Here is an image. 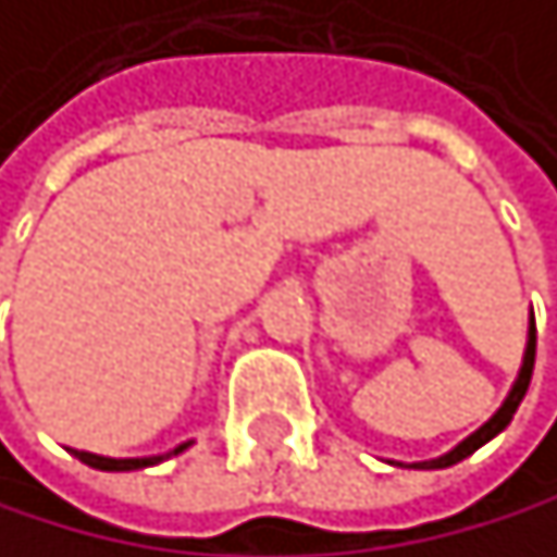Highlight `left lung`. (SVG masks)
I'll return each instance as SVG.
<instances>
[{"mask_svg": "<svg viewBox=\"0 0 557 557\" xmlns=\"http://www.w3.org/2000/svg\"><path fill=\"white\" fill-rule=\"evenodd\" d=\"M534 347H537V330H534V323H531V339H528V354H524V368H521V374H517V384H513V391L507 395V401H504V408L490 419L483 429H476L470 438H462L459 446L453 449V453H446V456H438V459H429V462H414V470H442V466H453V462H459V459H466V456H473L483 442H490L497 432H504L507 425H510V419H513V411H517V405L524 401V395H528V384H531V374H534Z\"/></svg>", "mask_w": 557, "mask_h": 557, "instance_id": "8db88e82", "label": "left lung"}]
</instances>
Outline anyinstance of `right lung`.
I'll return each mask as SVG.
<instances>
[{"label": "right lung", "instance_id": "add662e5", "mask_svg": "<svg viewBox=\"0 0 557 557\" xmlns=\"http://www.w3.org/2000/svg\"><path fill=\"white\" fill-rule=\"evenodd\" d=\"M189 446V442H186ZM186 446H180V449H173L170 456H180ZM81 462H87V466H95V470H108V473H128V470H143V466H152V462H159L162 456H156V459H108V456H95V453H74Z\"/></svg>", "mask_w": 557, "mask_h": 557}]
</instances>
